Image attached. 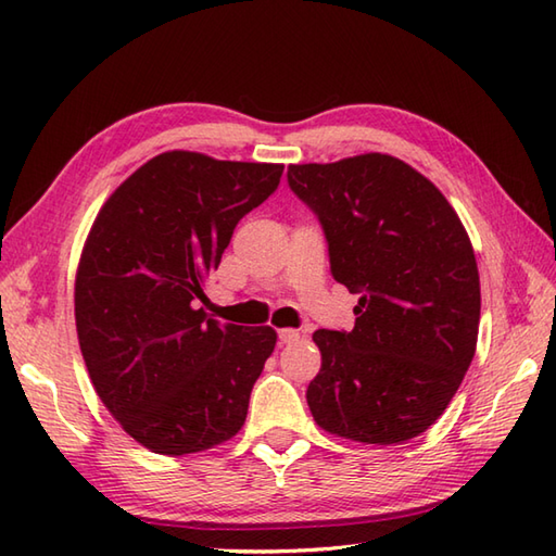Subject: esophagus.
I'll use <instances>...</instances> for the list:
<instances>
[{"label":"esophagus","mask_w":556,"mask_h":556,"mask_svg":"<svg viewBox=\"0 0 556 556\" xmlns=\"http://www.w3.org/2000/svg\"><path fill=\"white\" fill-rule=\"evenodd\" d=\"M299 339H301V334L296 332V329H279L281 344H296Z\"/></svg>","instance_id":"obj_1"}]
</instances>
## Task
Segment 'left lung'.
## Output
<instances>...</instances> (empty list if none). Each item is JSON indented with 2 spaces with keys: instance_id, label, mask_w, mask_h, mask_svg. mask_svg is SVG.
<instances>
[{
  "instance_id": "left-lung-1",
  "label": "left lung",
  "mask_w": 556,
  "mask_h": 556,
  "mask_svg": "<svg viewBox=\"0 0 556 556\" xmlns=\"http://www.w3.org/2000/svg\"><path fill=\"white\" fill-rule=\"evenodd\" d=\"M287 179L320 222L332 277L361 296L351 332L313 334V418L365 444L413 440L476 356L480 277L464 224L434 184L380 152L291 164Z\"/></svg>"
}]
</instances>
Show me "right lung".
Listing matches in <instances>:
<instances>
[{
	"instance_id": "1",
	"label": "right lung",
	"mask_w": 556,
	"mask_h": 556,
	"mask_svg": "<svg viewBox=\"0 0 556 556\" xmlns=\"http://www.w3.org/2000/svg\"><path fill=\"white\" fill-rule=\"evenodd\" d=\"M281 172L162 152L92 224L76 275L80 353L102 404L150 452H203L241 430L277 332L222 325L198 301L236 224L277 191Z\"/></svg>"
}]
</instances>
